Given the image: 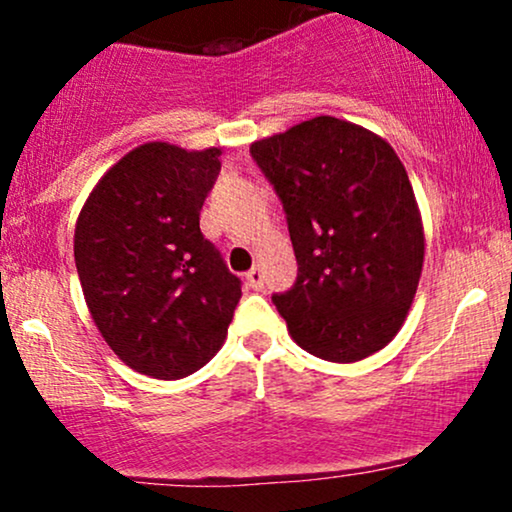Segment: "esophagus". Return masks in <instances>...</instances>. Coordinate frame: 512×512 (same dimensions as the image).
Here are the masks:
<instances>
[{"instance_id": "34e87169", "label": "esophagus", "mask_w": 512, "mask_h": 512, "mask_svg": "<svg viewBox=\"0 0 512 512\" xmlns=\"http://www.w3.org/2000/svg\"><path fill=\"white\" fill-rule=\"evenodd\" d=\"M245 279H248V284H250L255 291H260L262 286H264V272H262L260 267H252L250 272L245 274Z\"/></svg>"}]
</instances>
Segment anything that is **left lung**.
<instances>
[{
  "label": "left lung",
  "instance_id": "1",
  "mask_svg": "<svg viewBox=\"0 0 512 512\" xmlns=\"http://www.w3.org/2000/svg\"><path fill=\"white\" fill-rule=\"evenodd\" d=\"M250 154L284 204L298 279L274 296L291 339L332 363L385 349L407 320L424 221L407 170L380 134L317 115Z\"/></svg>",
  "mask_w": 512,
  "mask_h": 512
}]
</instances>
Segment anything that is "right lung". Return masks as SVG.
<instances>
[{"mask_svg":"<svg viewBox=\"0 0 512 512\" xmlns=\"http://www.w3.org/2000/svg\"><path fill=\"white\" fill-rule=\"evenodd\" d=\"M221 149L146 142L88 192L74 260L88 313L125 366L178 380L226 342L240 281L199 231Z\"/></svg>","mask_w":512,"mask_h":512,"instance_id":"1","label":"right lung"}]
</instances>
